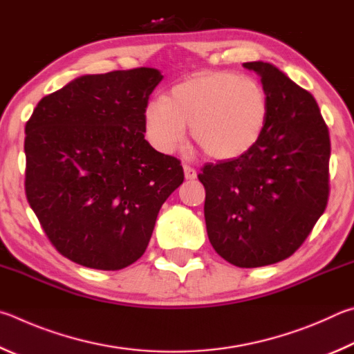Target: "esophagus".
Masks as SVG:
<instances>
[{
    "label": "esophagus",
    "mask_w": 354,
    "mask_h": 354,
    "mask_svg": "<svg viewBox=\"0 0 354 354\" xmlns=\"http://www.w3.org/2000/svg\"><path fill=\"white\" fill-rule=\"evenodd\" d=\"M183 172H185V178H187V180H194V178L197 177V171L189 165H183Z\"/></svg>",
    "instance_id": "34e87169"
}]
</instances>
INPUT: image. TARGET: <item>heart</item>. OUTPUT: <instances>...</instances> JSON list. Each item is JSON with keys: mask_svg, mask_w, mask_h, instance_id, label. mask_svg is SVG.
Segmentation results:
<instances>
[{"mask_svg": "<svg viewBox=\"0 0 354 354\" xmlns=\"http://www.w3.org/2000/svg\"><path fill=\"white\" fill-rule=\"evenodd\" d=\"M269 96L255 77L203 71L182 80L165 97L147 101L142 120L149 141L171 152L187 126L207 157L219 161L245 155L261 140L269 121Z\"/></svg>", "mask_w": 354, "mask_h": 354, "instance_id": "obj_1", "label": "heart"}]
</instances>
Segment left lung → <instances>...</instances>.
<instances>
[{
	"label": "left lung",
	"instance_id": "1",
	"mask_svg": "<svg viewBox=\"0 0 354 354\" xmlns=\"http://www.w3.org/2000/svg\"><path fill=\"white\" fill-rule=\"evenodd\" d=\"M244 66L268 91V127L243 157L207 163L199 180L213 249L238 268H261L292 255L324 214L331 142L311 93L266 62Z\"/></svg>",
	"mask_w": 354,
	"mask_h": 354
}]
</instances>
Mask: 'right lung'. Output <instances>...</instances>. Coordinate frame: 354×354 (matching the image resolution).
<instances>
[{"instance_id": "add662e5", "label": "right lung", "mask_w": 354, "mask_h": 354, "mask_svg": "<svg viewBox=\"0 0 354 354\" xmlns=\"http://www.w3.org/2000/svg\"><path fill=\"white\" fill-rule=\"evenodd\" d=\"M155 68L86 74L41 99L24 132V189L60 255L120 270L146 252L161 205L183 182L180 160L145 140Z\"/></svg>"}]
</instances>
